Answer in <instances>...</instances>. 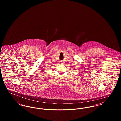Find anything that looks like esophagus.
I'll list each match as a JSON object with an SVG mask.
<instances>
[{
	"label": "esophagus",
	"mask_w": 121,
	"mask_h": 121,
	"mask_svg": "<svg viewBox=\"0 0 121 121\" xmlns=\"http://www.w3.org/2000/svg\"><path fill=\"white\" fill-rule=\"evenodd\" d=\"M62 62V63H63V62Z\"/></svg>",
	"instance_id": "34e87169"
}]
</instances>
